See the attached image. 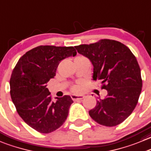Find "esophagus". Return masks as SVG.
I'll list each match as a JSON object with an SVG mask.
<instances>
[{
	"mask_svg": "<svg viewBox=\"0 0 151 151\" xmlns=\"http://www.w3.org/2000/svg\"><path fill=\"white\" fill-rule=\"evenodd\" d=\"M71 96V99H72L74 101L81 100V99H83V98L85 97L84 95H76V94H72Z\"/></svg>",
	"mask_w": 151,
	"mask_h": 151,
	"instance_id": "34e87169",
	"label": "esophagus"
}]
</instances>
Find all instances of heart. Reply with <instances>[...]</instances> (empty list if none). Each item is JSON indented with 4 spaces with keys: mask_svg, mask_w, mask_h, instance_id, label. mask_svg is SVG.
Wrapping results in <instances>:
<instances>
[{
    "mask_svg": "<svg viewBox=\"0 0 151 151\" xmlns=\"http://www.w3.org/2000/svg\"><path fill=\"white\" fill-rule=\"evenodd\" d=\"M73 90H74V91L78 90V86H74V87L73 88Z\"/></svg>",
    "mask_w": 151,
    "mask_h": 151,
    "instance_id": "b5f03b06",
    "label": "heart"
}]
</instances>
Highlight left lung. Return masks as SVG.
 Returning <instances> with one entry per match:
<instances>
[{"mask_svg":"<svg viewBox=\"0 0 151 151\" xmlns=\"http://www.w3.org/2000/svg\"><path fill=\"white\" fill-rule=\"evenodd\" d=\"M75 49L90 60L93 80H101L102 88L108 91L105 99L96 101L89 115L105 126L122 123L134 110L142 91L141 71L136 57L123 43L108 39Z\"/></svg>","mask_w":151,"mask_h":151,"instance_id":"left-lung-1","label":"left lung"}]
</instances>
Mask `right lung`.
I'll return each instance as SVG.
<instances>
[{
    "label": "right lung",
    "instance_id": "1",
    "mask_svg": "<svg viewBox=\"0 0 151 151\" xmlns=\"http://www.w3.org/2000/svg\"><path fill=\"white\" fill-rule=\"evenodd\" d=\"M77 55L73 46H40L19 59L10 78V95L28 125L49 134L65 122L73 100L65 95L52 101L46 83L54 78L62 60Z\"/></svg>",
    "mask_w": 151,
    "mask_h": 151
}]
</instances>
